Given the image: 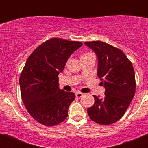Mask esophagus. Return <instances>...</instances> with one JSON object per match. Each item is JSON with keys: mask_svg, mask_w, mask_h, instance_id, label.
Returning a JSON list of instances; mask_svg holds the SVG:
<instances>
[{"mask_svg": "<svg viewBox=\"0 0 148 148\" xmlns=\"http://www.w3.org/2000/svg\"><path fill=\"white\" fill-rule=\"evenodd\" d=\"M82 95H83V93H82V92H77L76 93H75V96H76L77 98H81V97H82Z\"/></svg>", "mask_w": 148, "mask_h": 148, "instance_id": "esophagus-1", "label": "esophagus"}]
</instances>
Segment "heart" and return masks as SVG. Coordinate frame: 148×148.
<instances>
[{"instance_id":"obj_1","label":"heart","mask_w":148,"mask_h":148,"mask_svg":"<svg viewBox=\"0 0 148 148\" xmlns=\"http://www.w3.org/2000/svg\"><path fill=\"white\" fill-rule=\"evenodd\" d=\"M90 55H92V53H86V54H84L82 56H90Z\"/></svg>"}]
</instances>
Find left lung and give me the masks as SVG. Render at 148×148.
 Returning <instances> with one entry per match:
<instances>
[{
    "mask_svg": "<svg viewBox=\"0 0 148 148\" xmlns=\"http://www.w3.org/2000/svg\"><path fill=\"white\" fill-rule=\"evenodd\" d=\"M98 58L97 75L104 85V99L93 95L95 103L87 109L90 119L99 125H108L124 116L136 91L133 64L118 48L102 42H85Z\"/></svg>",
    "mask_w": 148,
    "mask_h": 148,
    "instance_id": "1",
    "label": "left lung"
}]
</instances>
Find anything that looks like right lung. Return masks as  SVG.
<instances>
[{
    "label": "right lung",
    "mask_w": 148,
    "mask_h": 148,
    "mask_svg": "<svg viewBox=\"0 0 148 148\" xmlns=\"http://www.w3.org/2000/svg\"><path fill=\"white\" fill-rule=\"evenodd\" d=\"M82 46L78 41L51 38L27 59L19 80L21 95L29 113L41 125L55 126L67 117L75 95L59 88L58 77L69 57Z\"/></svg>",
    "instance_id": "obj_1"
}]
</instances>
